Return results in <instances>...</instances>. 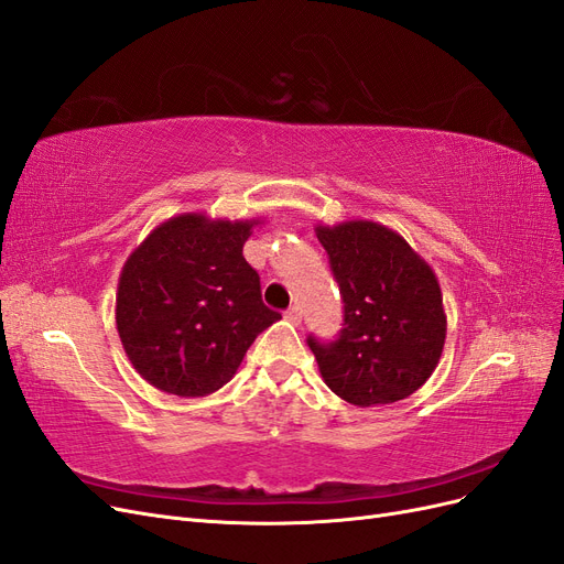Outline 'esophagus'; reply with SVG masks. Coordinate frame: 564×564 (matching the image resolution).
Segmentation results:
<instances>
[{"mask_svg": "<svg viewBox=\"0 0 564 564\" xmlns=\"http://www.w3.org/2000/svg\"><path fill=\"white\" fill-rule=\"evenodd\" d=\"M285 321H288V323H293V325H300V323H302V312H300V306H290L288 312H285Z\"/></svg>", "mask_w": 564, "mask_h": 564, "instance_id": "esophagus-1", "label": "esophagus"}]
</instances>
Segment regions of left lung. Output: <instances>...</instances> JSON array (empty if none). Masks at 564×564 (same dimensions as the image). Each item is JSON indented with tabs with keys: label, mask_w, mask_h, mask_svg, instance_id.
I'll use <instances>...</instances> for the list:
<instances>
[{
	"label": "left lung",
	"mask_w": 564,
	"mask_h": 564,
	"mask_svg": "<svg viewBox=\"0 0 564 564\" xmlns=\"http://www.w3.org/2000/svg\"><path fill=\"white\" fill-rule=\"evenodd\" d=\"M316 236L344 302L339 337L306 339L323 381L358 408L403 401L433 375L445 347L438 279L401 234L379 223L318 225Z\"/></svg>",
	"instance_id": "obj_1"
}]
</instances>
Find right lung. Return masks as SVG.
<instances>
[{"label": "right lung", "instance_id": "right-lung-1", "mask_svg": "<svg viewBox=\"0 0 564 564\" xmlns=\"http://www.w3.org/2000/svg\"><path fill=\"white\" fill-rule=\"evenodd\" d=\"M262 220L161 223L126 260L117 330L138 375L163 393L202 398L239 370L256 337L281 318L262 302L243 243Z\"/></svg>", "mask_w": 564, "mask_h": 564}]
</instances>
